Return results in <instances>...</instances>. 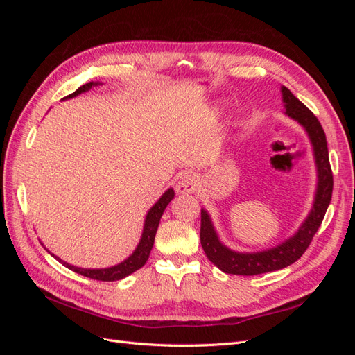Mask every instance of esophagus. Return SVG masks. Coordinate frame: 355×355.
Here are the masks:
<instances>
[{
	"mask_svg": "<svg viewBox=\"0 0 355 355\" xmlns=\"http://www.w3.org/2000/svg\"><path fill=\"white\" fill-rule=\"evenodd\" d=\"M197 188H198V179L192 173L182 175L176 185V189L178 192H180V194H192V192L197 191Z\"/></svg>",
	"mask_w": 355,
	"mask_h": 355,
	"instance_id": "34e87169",
	"label": "esophagus"
}]
</instances>
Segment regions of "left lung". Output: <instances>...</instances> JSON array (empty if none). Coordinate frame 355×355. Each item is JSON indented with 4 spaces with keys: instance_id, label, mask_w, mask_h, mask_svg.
Instances as JSON below:
<instances>
[{
    "instance_id": "left-lung-1",
    "label": "left lung",
    "mask_w": 355,
    "mask_h": 355,
    "mask_svg": "<svg viewBox=\"0 0 355 355\" xmlns=\"http://www.w3.org/2000/svg\"><path fill=\"white\" fill-rule=\"evenodd\" d=\"M283 102L286 106V114L302 125L311 142L314 146L315 164L318 171V187L315 192L314 206L308 218L302 223L297 232L287 241L270 250L259 253H239L225 247L214 231L211 220L206 210H201V228L200 240L204 253L211 263L227 274L235 275H257L263 272H271L282 270L296 262L305 253L313 241L315 232L318 231L321 222L324 219L326 210L331 200L333 191V173L329 161V149L326 133L321 127L317 116L311 112L306 106L300 102L287 87L282 89Z\"/></svg>"
}]
</instances>
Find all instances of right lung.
<instances>
[{"instance_id":"obj_1","label":"right lung","mask_w":355,"mask_h":355,"mask_svg":"<svg viewBox=\"0 0 355 355\" xmlns=\"http://www.w3.org/2000/svg\"><path fill=\"white\" fill-rule=\"evenodd\" d=\"M98 83H87L81 85V87H78L77 90H75L73 93H71L69 96H67L65 99H69V98H75V96L81 94L83 92H87L89 89H92L93 85H96ZM175 197V191L173 189H167L163 197H161L154 206L153 209L148 211L146 214V219H145V227H144V232H142V239L141 241H139L136 250L133 252V254L128 257V259H125L124 262H121L120 265H115L112 268H105V270H84V268H77V266H72L67 262H63L62 259H59V257H56V259L59 262H62L63 265H65L67 268H69V270H72L73 272L77 274H81L84 277H89L92 278V280H98V282H116V280H121V278L130 275L132 272L137 271L139 268H142L148 257H149V253H151V249L154 245V240H155V234H157V228H158V223H159V219L161 216H163V211L166 210L167 204L173 200Z\"/></svg>"}]
</instances>
